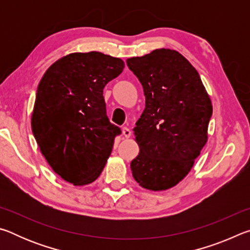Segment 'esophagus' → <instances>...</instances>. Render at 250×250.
Returning a JSON list of instances; mask_svg holds the SVG:
<instances>
[{"label":"esophagus","instance_id":"esophagus-1","mask_svg":"<svg viewBox=\"0 0 250 250\" xmlns=\"http://www.w3.org/2000/svg\"><path fill=\"white\" fill-rule=\"evenodd\" d=\"M122 134H124V137L125 139H128V138H130V135H131V130L129 128H126V126H125V128L122 129Z\"/></svg>","mask_w":250,"mask_h":250}]
</instances>
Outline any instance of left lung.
<instances>
[{
    "instance_id": "obj_1",
    "label": "left lung",
    "mask_w": 250,
    "mask_h": 250,
    "mask_svg": "<svg viewBox=\"0 0 250 250\" xmlns=\"http://www.w3.org/2000/svg\"><path fill=\"white\" fill-rule=\"evenodd\" d=\"M126 65L146 96L133 128L140 152L131 171L141 188L166 191L188 174L206 145L213 105L197 70L174 49H154Z\"/></svg>"
}]
</instances>
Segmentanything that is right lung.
Segmentation results:
<instances>
[{
  "label": "right lung",
  "mask_w": 250,
  "mask_h": 250,
  "mask_svg": "<svg viewBox=\"0 0 250 250\" xmlns=\"http://www.w3.org/2000/svg\"><path fill=\"white\" fill-rule=\"evenodd\" d=\"M124 68L122 59L100 52L71 53L41 79L32 131L53 171L70 184L92 183L107 163L120 129L105 115L104 88Z\"/></svg>",
  "instance_id": "add662e5"
}]
</instances>
